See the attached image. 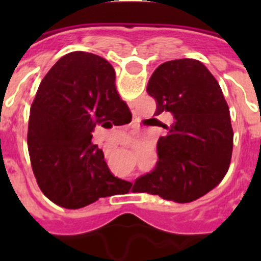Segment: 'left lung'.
<instances>
[{
    "label": "left lung",
    "mask_w": 261,
    "mask_h": 261,
    "mask_svg": "<svg viewBox=\"0 0 261 261\" xmlns=\"http://www.w3.org/2000/svg\"><path fill=\"white\" fill-rule=\"evenodd\" d=\"M156 111L171 114L156 142L155 167L138 176L133 192L190 202L212 191L229 170L232 132L229 106L211 71L197 60L163 62L147 82Z\"/></svg>",
    "instance_id": "1"
}]
</instances>
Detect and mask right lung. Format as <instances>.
Instances as JSON below:
<instances>
[{
  "label": "right lung",
  "mask_w": 261,
  "mask_h": 261,
  "mask_svg": "<svg viewBox=\"0 0 261 261\" xmlns=\"http://www.w3.org/2000/svg\"><path fill=\"white\" fill-rule=\"evenodd\" d=\"M126 111L115 69L103 57L78 50L52 66L31 105L27 133L34 175L50 201L80 209L125 192L129 183L111 174L91 132L99 124L123 125Z\"/></svg>",
  "instance_id": "right-lung-1"
}]
</instances>
